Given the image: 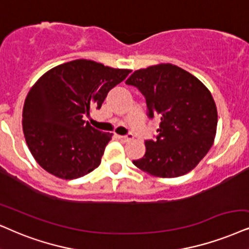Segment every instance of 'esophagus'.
I'll return each instance as SVG.
<instances>
[{"instance_id":"34e87169","label":"esophagus","mask_w":249,"mask_h":249,"mask_svg":"<svg viewBox=\"0 0 249 249\" xmlns=\"http://www.w3.org/2000/svg\"><path fill=\"white\" fill-rule=\"evenodd\" d=\"M118 138H119V140H122V141H128V140H132V138H133V135L132 134H127V135H118Z\"/></svg>"}]
</instances>
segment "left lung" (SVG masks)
Returning a JSON list of instances; mask_svg holds the SVG:
<instances>
[{
  "mask_svg": "<svg viewBox=\"0 0 249 249\" xmlns=\"http://www.w3.org/2000/svg\"><path fill=\"white\" fill-rule=\"evenodd\" d=\"M146 99L148 116L161 119L156 140L133 164L160 178L186 175L207 155L215 140L217 108L201 81L170 63L134 71L126 80Z\"/></svg>",
  "mask_w": 249,
  "mask_h": 249,
  "instance_id": "left-lung-1",
  "label": "left lung"
}]
</instances>
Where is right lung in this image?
<instances>
[{
    "label": "right lung",
    "instance_id": "1",
    "mask_svg": "<svg viewBox=\"0 0 249 249\" xmlns=\"http://www.w3.org/2000/svg\"><path fill=\"white\" fill-rule=\"evenodd\" d=\"M131 70L75 59L50 69L28 92L23 109L25 140L36 161L62 179L89 174L101 163L112 133L84 121Z\"/></svg>",
    "mask_w": 249,
    "mask_h": 249
}]
</instances>
